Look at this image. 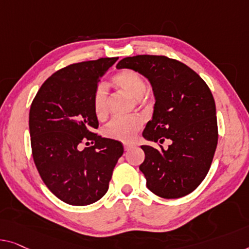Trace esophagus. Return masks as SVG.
Here are the masks:
<instances>
[{"instance_id":"esophagus-1","label":"esophagus","mask_w":249,"mask_h":249,"mask_svg":"<svg viewBox=\"0 0 249 249\" xmlns=\"http://www.w3.org/2000/svg\"><path fill=\"white\" fill-rule=\"evenodd\" d=\"M133 147H135V145L133 143H125L124 144V150L125 151H129V150H132Z\"/></svg>"}]
</instances>
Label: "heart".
<instances>
[{
	"instance_id": "1",
	"label": "heart",
	"mask_w": 249,
	"mask_h": 249,
	"mask_svg": "<svg viewBox=\"0 0 249 249\" xmlns=\"http://www.w3.org/2000/svg\"><path fill=\"white\" fill-rule=\"evenodd\" d=\"M113 84L118 90L134 99L142 98L146 91V83L139 72L131 69H124L113 77ZM108 106L107 91L103 86H98L92 96V107L98 120L105 118ZM142 127V121L139 117L114 118L104 128V135L108 139L129 142L134 139Z\"/></svg>"
}]
</instances>
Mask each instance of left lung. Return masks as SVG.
<instances>
[{"label":"left lung","mask_w":249,"mask_h":249,"mask_svg":"<svg viewBox=\"0 0 249 249\" xmlns=\"http://www.w3.org/2000/svg\"><path fill=\"white\" fill-rule=\"evenodd\" d=\"M116 67L142 73L153 88L154 113L143 136L160 148L141 146L145 159L140 165L148 190L165 199L191 194L209 171L218 143L209 87L187 65L165 55L127 57ZM164 142L169 143L166 149L161 146Z\"/></svg>","instance_id":"1"}]
</instances>
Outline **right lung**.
Listing matches in <instances>:
<instances>
[{"label": "right lung", "mask_w": 249, "mask_h": 249, "mask_svg": "<svg viewBox=\"0 0 249 249\" xmlns=\"http://www.w3.org/2000/svg\"><path fill=\"white\" fill-rule=\"evenodd\" d=\"M117 57L83 61L59 69L42 84L31 104L29 128L32 157L44 184L72 206L98 201L108 190L124 148L99 136L92 96ZM90 140L92 145L81 148Z\"/></svg>", "instance_id": "right-lung-1"}]
</instances>
